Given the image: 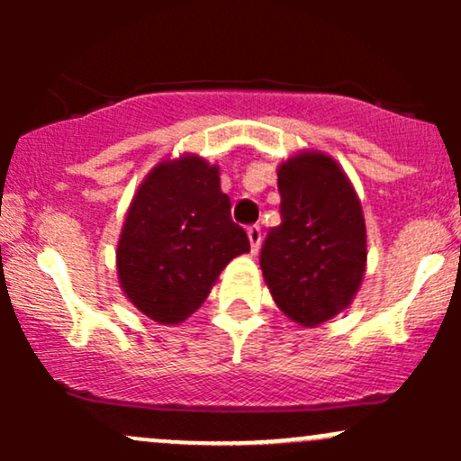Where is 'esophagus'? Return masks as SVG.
<instances>
[{"label":"esophagus","instance_id":"34e87169","mask_svg":"<svg viewBox=\"0 0 461 461\" xmlns=\"http://www.w3.org/2000/svg\"><path fill=\"white\" fill-rule=\"evenodd\" d=\"M247 236H249V242H251V251L258 253V249L262 245V230L260 225H251L247 230Z\"/></svg>","mask_w":461,"mask_h":461}]
</instances>
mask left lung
<instances>
[{"label":"left lung","mask_w":461,"mask_h":461,"mask_svg":"<svg viewBox=\"0 0 461 461\" xmlns=\"http://www.w3.org/2000/svg\"><path fill=\"white\" fill-rule=\"evenodd\" d=\"M282 223L268 231L260 267L277 308L316 327L348 308L366 271V225L340 164L301 151L279 164Z\"/></svg>","instance_id":"1"}]
</instances>
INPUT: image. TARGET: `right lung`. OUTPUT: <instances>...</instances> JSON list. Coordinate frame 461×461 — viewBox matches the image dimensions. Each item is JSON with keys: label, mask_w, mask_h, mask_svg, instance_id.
Masks as SVG:
<instances>
[{"label": "right lung", "mask_w": 461, "mask_h": 461, "mask_svg": "<svg viewBox=\"0 0 461 461\" xmlns=\"http://www.w3.org/2000/svg\"><path fill=\"white\" fill-rule=\"evenodd\" d=\"M230 208L216 164L182 156L153 167L116 247L119 284L134 308L162 325L201 308L221 271L249 251L247 231Z\"/></svg>", "instance_id": "add662e5"}]
</instances>
